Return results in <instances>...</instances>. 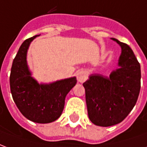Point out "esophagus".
<instances>
[{"mask_svg": "<svg viewBox=\"0 0 147 147\" xmlns=\"http://www.w3.org/2000/svg\"><path fill=\"white\" fill-rule=\"evenodd\" d=\"M76 78L77 80H78L80 83H83V82H85L86 80V79H87V75H86V71H84L83 70L79 71L76 73Z\"/></svg>", "mask_w": 147, "mask_h": 147, "instance_id": "esophagus-1", "label": "esophagus"}]
</instances>
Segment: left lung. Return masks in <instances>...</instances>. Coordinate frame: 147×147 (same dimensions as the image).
Masks as SVG:
<instances>
[{
  "instance_id": "obj_1",
  "label": "left lung",
  "mask_w": 147,
  "mask_h": 147,
  "mask_svg": "<svg viewBox=\"0 0 147 147\" xmlns=\"http://www.w3.org/2000/svg\"><path fill=\"white\" fill-rule=\"evenodd\" d=\"M112 39L122 49L120 67L109 77L91 75L83 84L89 119L102 127L113 126L123 121L136 105L141 87L140 64L132 49L125 43Z\"/></svg>"
}]
</instances>
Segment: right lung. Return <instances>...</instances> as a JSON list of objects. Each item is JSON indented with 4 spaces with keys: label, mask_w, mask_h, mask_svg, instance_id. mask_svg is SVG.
Returning <instances> with one entry per match:
<instances>
[{
    "label": "right lung",
    "mask_w": 147,
    "mask_h": 147,
    "mask_svg": "<svg viewBox=\"0 0 147 147\" xmlns=\"http://www.w3.org/2000/svg\"><path fill=\"white\" fill-rule=\"evenodd\" d=\"M25 40L13 60L10 74V89L16 105L28 120L39 123H51L61 117L67 93L76 84V78L59 80L50 84H38L30 76L27 52L31 41Z\"/></svg>",
    "instance_id": "right-lung-1"
}]
</instances>
